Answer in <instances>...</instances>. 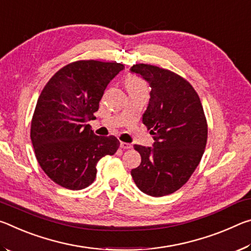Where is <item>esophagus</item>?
I'll list each match as a JSON object with an SVG mask.
<instances>
[{
  "instance_id": "1",
  "label": "esophagus",
  "mask_w": 251,
  "mask_h": 251,
  "mask_svg": "<svg viewBox=\"0 0 251 251\" xmlns=\"http://www.w3.org/2000/svg\"><path fill=\"white\" fill-rule=\"evenodd\" d=\"M121 148H123V150H129V148H131V145L128 143L121 142Z\"/></svg>"
}]
</instances>
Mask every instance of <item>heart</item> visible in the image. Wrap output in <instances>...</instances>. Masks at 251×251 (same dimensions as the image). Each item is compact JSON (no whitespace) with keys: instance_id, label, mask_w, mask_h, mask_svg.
<instances>
[{"instance_id":"b5f03b06","label":"heart","mask_w":251,"mask_h":251,"mask_svg":"<svg viewBox=\"0 0 251 251\" xmlns=\"http://www.w3.org/2000/svg\"><path fill=\"white\" fill-rule=\"evenodd\" d=\"M126 87L128 92H137V91H146L147 85L142 77L136 75H129L126 78Z\"/></svg>"}]
</instances>
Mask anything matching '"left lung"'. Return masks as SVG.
Masks as SVG:
<instances>
[{
	"instance_id": "obj_1",
	"label": "left lung",
	"mask_w": 251,
	"mask_h": 251,
	"mask_svg": "<svg viewBox=\"0 0 251 251\" xmlns=\"http://www.w3.org/2000/svg\"><path fill=\"white\" fill-rule=\"evenodd\" d=\"M151 88L144 125L154 135V147L134 145L142 157L131 177L143 193L161 197L184 186L201 163L208 125L201 99L188 80L174 72L150 64H136Z\"/></svg>"
}]
</instances>
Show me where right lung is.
<instances>
[{
  "label": "right lung",
  "mask_w": 251,
  "mask_h": 251,
  "mask_svg": "<svg viewBox=\"0 0 251 251\" xmlns=\"http://www.w3.org/2000/svg\"><path fill=\"white\" fill-rule=\"evenodd\" d=\"M123 69L121 63L82 59L62 67L44 86L32 117L31 141L41 168L57 185L86 188L101 157L120 147L115 136H97L86 123Z\"/></svg>",
  "instance_id": "add662e5"
}]
</instances>
